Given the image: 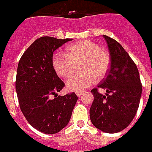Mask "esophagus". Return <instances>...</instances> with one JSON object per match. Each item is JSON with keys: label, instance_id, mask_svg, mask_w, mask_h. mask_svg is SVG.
Listing matches in <instances>:
<instances>
[{"label": "esophagus", "instance_id": "obj_1", "mask_svg": "<svg viewBox=\"0 0 152 152\" xmlns=\"http://www.w3.org/2000/svg\"><path fill=\"white\" fill-rule=\"evenodd\" d=\"M83 94V92H81V91H79V92H76V95H77V96L79 97L81 95Z\"/></svg>", "mask_w": 152, "mask_h": 152}]
</instances>
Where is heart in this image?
<instances>
[{"label": "heart", "instance_id": "obj_1", "mask_svg": "<svg viewBox=\"0 0 152 152\" xmlns=\"http://www.w3.org/2000/svg\"><path fill=\"white\" fill-rule=\"evenodd\" d=\"M110 55L107 50L102 49L91 40H82L67 46L63 53L57 52L52 57V67L58 76L67 79L71 76L79 65L82 73L70 77L67 81L69 91H83L93 83L100 81L110 67Z\"/></svg>", "mask_w": 152, "mask_h": 152}]
</instances>
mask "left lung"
<instances>
[{
  "label": "left lung",
  "mask_w": 152,
  "mask_h": 152,
  "mask_svg": "<svg viewBox=\"0 0 152 152\" xmlns=\"http://www.w3.org/2000/svg\"><path fill=\"white\" fill-rule=\"evenodd\" d=\"M111 67L102 84L91 90L94 101L90 109L91 123L103 132L122 131L131 123L137 113L142 92L137 66L124 47L107 35ZM106 89V95L99 92Z\"/></svg>",
  "instance_id": "left-lung-1"
}]
</instances>
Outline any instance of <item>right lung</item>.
Wrapping results in <instances>:
<instances>
[{
	"label": "right lung",
	"mask_w": 152,
	"mask_h": 152,
	"mask_svg": "<svg viewBox=\"0 0 152 152\" xmlns=\"http://www.w3.org/2000/svg\"><path fill=\"white\" fill-rule=\"evenodd\" d=\"M71 39L43 36L21 56L16 76L19 107L30 125L46 134H56L71 118L78 96L74 92L57 96L65 86L52 67L53 52ZM53 94L52 100L50 96Z\"/></svg>",
	"instance_id": "right-lung-1"
}]
</instances>
